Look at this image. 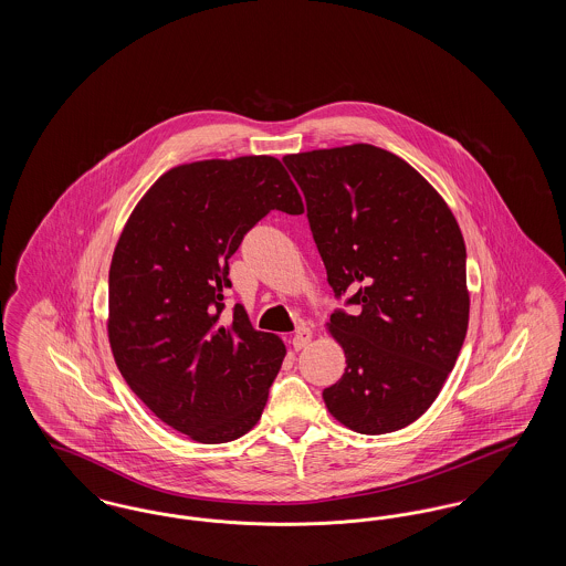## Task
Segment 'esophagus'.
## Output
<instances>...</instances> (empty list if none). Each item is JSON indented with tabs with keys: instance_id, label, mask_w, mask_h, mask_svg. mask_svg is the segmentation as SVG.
<instances>
[{
	"instance_id": "1",
	"label": "esophagus",
	"mask_w": 566,
	"mask_h": 566,
	"mask_svg": "<svg viewBox=\"0 0 566 566\" xmlns=\"http://www.w3.org/2000/svg\"><path fill=\"white\" fill-rule=\"evenodd\" d=\"M312 342V331L307 326H298L293 335V348L303 350Z\"/></svg>"
}]
</instances>
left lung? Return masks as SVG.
I'll list each match as a JSON object with an SVG mask.
<instances>
[{
    "instance_id": "8db88e82",
    "label": "left lung",
    "mask_w": 566,
    "mask_h": 566,
    "mask_svg": "<svg viewBox=\"0 0 566 566\" xmlns=\"http://www.w3.org/2000/svg\"><path fill=\"white\" fill-rule=\"evenodd\" d=\"M282 161L305 195L326 280L354 305L331 314L348 367L324 388L326 409L352 431H399L437 399L467 335L457 218L409 163L371 144Z\"/></svg>"
}]
</instances>
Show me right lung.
Listing matches in <instances>:
<instances>
[{
    "mask_svg": "<svg viewBox=\"0 0 566 566\" xmlns=\"http://www.w3.org/2000/svg\"><path fill=\"white\" fill-rule=\"evenodd\" d=\"M271 210L303 214L284 165L261 155L187 163L139 199L109 265V348L159 420L199 443L250 431L286 348L242 305L222 323L229 259Z\"/></svg>",
    "mask_w": 566,
    "mask_h": 566,
    "instance_id": "obj_1",
    "label": "right lung"
}]
</instances>
